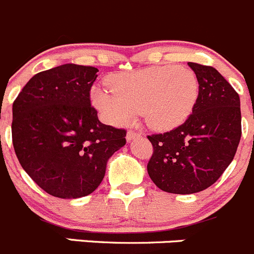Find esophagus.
Listing matches in <instances>:
<instances>
[{
    "label": "esophagus",
    "mask_w": 254,
    "mask_h": 254,
    "mask_svg": "<svg viewBox=\"0 0 254 254\" xmlns=\"http://www.w3.org/2000/svg\"><path fill=\"white\" fill-rule=\"evenodd\" d=\"M139 136H141V134H139L138 132L128 131V132H127V136H126V139H127V142H131V141H133V139L138 138Z\"/></svg>",
    "instance_id": "obj_1"
}]
</instances>
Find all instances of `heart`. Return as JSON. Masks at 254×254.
Here are the masks:
<instances>
[{"mask_svg": "<svg viewBox=\"0 0 254 254\" xmlns=\"http://www.w3.org/2000/svg\"><path fill=\"white\" fill-rule=\"evenodd\" d=\"M111 89L96 87L91 101L103 120L121 126L131 122L142 111L149 127L168 131L190 116L199 83L194 72L186 67H148L118 73L108 79Z\"/></svg>", "mask_w": 254, "mask_h": 254, "instance_id": "obj_1", "label": "heart"}]
</instances>
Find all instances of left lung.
Here are the masks:
<instances>
[{
	"label": "left lung",
	"instance_id": "1",
	"mask_svg": "<svg viewBox=\"0 0 254 254\" xmlns=\"http://www.w3.org/2000/svg\"><path fill=\"white\" fill-rule=\"evenodd\" d=\"M199 95L192 115L177 128L148 136L153 154L147 172L159 190L192 194L213 185L226 171L240 143L241 101L216 68L188 62Z\"/></svg>",
	"mask_w": 254,
	"mask_h": 254
}]
</instances>
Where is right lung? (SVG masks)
<instances>
[{"mask_svg":"<svg viewBox=\"0 0 254 254\" xmlns=\"http://www.w3.org/2000/svg\"><path fill=\"white\" fill-rule=\"evenodd\" d=\"M96 67L61 64L35 74L12 106V142L28 176L53 197L79 198L101 185L126 131L91 107Z\"/></svg>","mask_w":254,"mask_h":254,"instance_id":"1","label":"right lung"}]
</instances>
